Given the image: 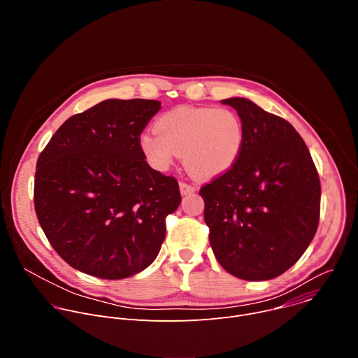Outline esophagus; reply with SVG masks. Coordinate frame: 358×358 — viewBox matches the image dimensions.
I'll use <instances>...</instances> for the list:
<instances>
[{
    "label": "esophagus",
    "mask_w": 358,
    "mask_h": 358,
    "mask_svg": "<svg viewBox=\"0 0 358 358\" xmlns=\"http://www.w3.org/2000/svg\"><path fill=\"white\" fill-rule=\"evenodd\" d=\"M180 191H181V194H182V195H187V194L194 192V191H195V187H194V185H191V184H188V182L181 181V182H180Z\"/></svg>",
    "instance_id": "1"
}]
</instances>
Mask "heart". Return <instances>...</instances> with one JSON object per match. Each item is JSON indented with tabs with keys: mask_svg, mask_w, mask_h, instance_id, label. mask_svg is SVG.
Masks as SVG:
<instances>
[{
	"mask_svg": "<svg viewBox=\"0 0 358 358\" xmlns=\"http://www.w3.org/2000/svg\"><path fill=\"white\" fill-rule=\"evenodd\" d=\"M155 131L140 137L148 164L166 171L182 155L187 170L199 178H217L232 170L245 144L242 119L229 108L180 106L163 113Z\"/></svg>",
	"mask_w": 358,
	"mask_h": 358,
	"instance_id": "1",
	"label": "heart"
}]
</instances>
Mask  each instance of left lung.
Here are the masks:
<instances>
[{
	"instance_id": "1",
	"label": "left lung",
	"mask_w": 358,
	"mask_h": 358,
	"mask_svg": "<svg viewBox=\"0 0 358 358\" xmlns=\"http://www.w3.org/2000/svg\"><path fill=\"white\" fill-rule=\"evenodd\" d=\"M222 103L241 116L245 144L234 169L199 189L210 243L231 275L269 280L310 245L320 220V178L287 120L243 97Z\"/></svg>"
}]
</instances>
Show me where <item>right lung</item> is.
Masks as SVG:
<instances>
[{
	"label": "right lung",
	"instance_id": "obj_1",
	"mask_svg": "<svg viewBox=\"0 0 358 358\" xmlns=\"http://www.w3.org/2000/svg\"><path fill=\"white\" fill-rule=\"evenodd\" d=\"M159 100L109 99L69 117L36 162L34 203L42 231L72 268L123 279L156 259L178 182L152 170L140 134Z\"/></svg>",
	"mask_w": 358,
	"mask_h": 358
}]
</instances>
